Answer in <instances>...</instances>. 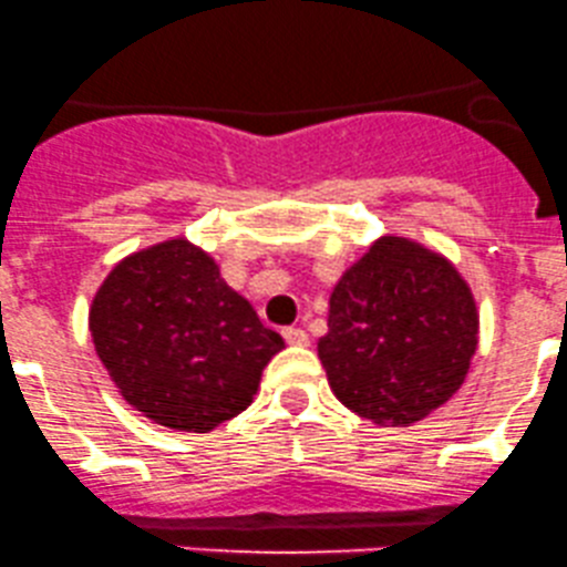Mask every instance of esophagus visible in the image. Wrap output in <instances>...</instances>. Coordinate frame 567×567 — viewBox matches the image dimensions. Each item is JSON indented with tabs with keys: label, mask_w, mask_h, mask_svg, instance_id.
Here are the masks:
<instances>
[{
	"label": "esophagus",
	"mask_w": 567,
	"mask_h": 567,
	"mask_svg": "<svg viewBox=\"0 0 567 567\" xmlns=\"http://www.w3.org/2000/svg\"><path fill=\"white\" fill-rule=\"evenodd\" d=\"M284 340L289 346H308L310 343V338H308V332L306 330H300V327H286L284 330Z\"/></svg>",
	"instance_id": "obj_1"
}]
</instances>
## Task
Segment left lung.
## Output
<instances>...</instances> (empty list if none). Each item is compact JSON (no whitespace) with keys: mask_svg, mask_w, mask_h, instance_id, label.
Listing matches in <instances>:
<instances>
[{"mask_svg":"<svg viewBox=\"0 0 567 567\" xmlns=\"http://www.w3.org/2000/svg\"><path fill=\"white\" fill-rule=\"evenodd\" d=\"M319 359L334 398L379 427H411L465 383L478 349L471 284L435 248L381 235L330 295Z\"/></svg>","mask_w":567,"mask_h":567,"instance_id":"8db88e82","label":"left lung"}]
</instances>
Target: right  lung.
<instances>
[{"label": "right lung", "mask_w": 567, "mask_h": 567, "mask_svg": "<svg viewBox=\"0 0 567 567\" xmlns=\"http://www.w3.org/2000/svg\"><path fill=\"white\" fill-rule=\"evenodd\" d=\"M107 375L135 411L178 432H210L251 405L284 349L251 302L188 237H167L113 267L89 308Z\"/></svg>", "instance_id": "add662e5"}]
</instances>
